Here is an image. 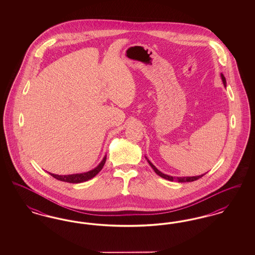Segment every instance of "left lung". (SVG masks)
I'll use <instances>...</instances> for the list:
<instances>
[{
  "instance_id": "obj_1",
  "label": "left lung",
  "mask_w": 255,
  "mask_h": 255,
  "mask_svg": "<svg viewBox=\"0 0 255 255\" xmlns=\"http://www.w3.org/2000/svg\"><path fill=\"white\" fill-rule=\"evenodd\" d=\"M221 78H222V81H223V83H224V86L226 87L227 86V81H226V78H225V76H224V74L223 73H221ZM146 159H147V161H148V163L150 164V166L153 168V170L156 172V174H158L159 177H161V178H163V179H165V180H168L170 182H173V181H176V182H194V181H197L198 179H200V178H202L205 174H203V175H199V176H193V177H172V176H169V175H166V174H164V173H162V172H160L159 170L147 158V157H145Z\"/></svg>"
}]
</instances>
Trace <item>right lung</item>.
Returning a JSON list of instances; mask_svg holds the SVG:
<instances>
[{
    "instance_id": "right-lung-1",
    "label": "right lung",
    "mask_w": 255,
    "mask_h": 255,
    "mask_svg": "<svg viewBox=\"0 0 255 255\" xmlns=\"http://www.w3.org/2000/svg\"><path fill=\"white\" fill-rule=\"evenodd\" d=\"M106 155L104 156L103 159L100 161V163L97 165V167H95L94 169L90 170L88 172H83V173H77V174H71V175H56V174H52L49 173L50 176H52L53 178L62 181V182H71V183H80V182H87L91 179H93L94 177H96L97 174L101 171L103 168L105 161H106Z\"/></svg>"
}]
</instances>
